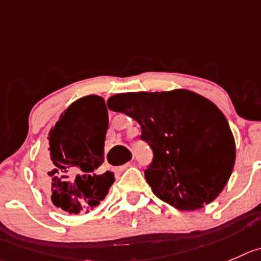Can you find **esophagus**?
Wrapping results in <instances>:
<instances>
[{"instance_id":"esophagus-1","label":"esophagus","mask_w":261,"mask_h":261,"mask_svg":"<svg viewBox=\"0 0 261 261\" xmlns=\"http://www.w3.org/2000/svg\"><path fill=\"white\" fill-rule=\"evenodd\" d=\"M129 166H132V163H126V164H124V165L118 166V168H115V172H116V173L124 172V170H125V169H128Z\"/></svg>"}]
</instances>
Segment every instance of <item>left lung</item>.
<instances>
[{
	"mask_svg": "<svg viewBox=\"0 0 261 261\" xmlns=\"http://www.w3.org/2000/svg\"><path fill=\"white\" fill-rule=\"evenodd\" d=\"M108 108L141 125V140L153 151L145 178L160 200L192 212L220 195L234 166L236 143L215 103L180 88L119 93Z\"/></svg>",
	"mask_w": 261,
	"mask_h": 261,
	"instance_id": "obj_1",
	"label": "left lung"
}]
</instances>
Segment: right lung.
I'll use <instances>...</instances> for the list:
<instances>
[{"mask_svg": "<svg viewBox=\"0 0 261 261\" xmlns=\"http://www.w3.org/2000/svg\"><path fill=\"white\" fill-rule=\"evenodd\" d=\"M108 128L105 100L96 95L74 101L51 128L48 161L41 173L56 207L69 214L88 213L106 197L115 180L114 173L98 172Z\"/></svg>", "mask_w": 261, "mask_h": 261, "instance_id": "right-lung-1", "label": "right lung"}]
</instances>
